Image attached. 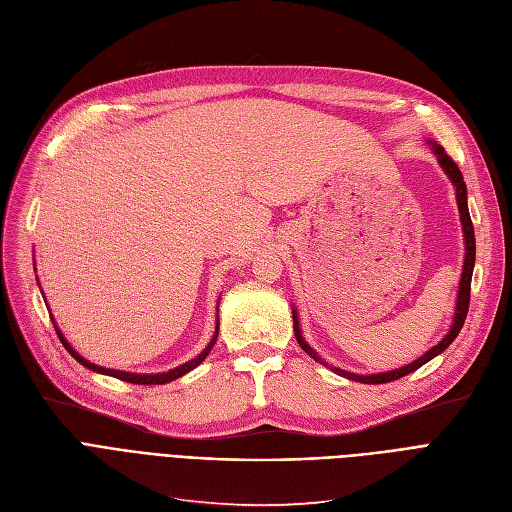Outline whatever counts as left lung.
<instances>
[{
  "instance_id": "left-lung-1",
  "label": "left lung",
  "mask_w": 512,
  "mask_h": 512,
  "mask_svg": "<svg viewBox=\"0 0 512 512\" xmlns=\"http://www.w3.org/2000/svg\"><path fill=\"white\" fill-rule=\"evenodd\" d=\"M432 154L437 156V162L441 164L443 173L449 177L453 189H456V202H458V211H460V221H462V234H464V266H462V278H460V287H458V299H456V312H453V318H451V327L449 331L443 335L441 342L437 346H432L428 352H424L420 358H415L413 363L405 365V367H399V369H392V371H382V373H367V375H361V373H350V371H344L339 367H333L329 365L323 356H320L308 342L306 337L301 335V327H299V316H297V310L293 306V331H295V337H297V344L304 348L306 354H310V358H314L316 363L329 367L333 373L346 377V380H354V382H361V384H386V382H394V380H401V377L413 373L415 369H420L422 365H426L428 361H432L434 356H439L441 352H445L449 348V344L453 342V339L458 337V333L462 331L464 327V320H466V314H468V301H470V280H472V270H475V230H472V221H470V213H468V198H466V183H464V177L460 173L458 164L453 162L447 154L445 149L437 143V141H428Z\"/></svg>"
}]
</instances>
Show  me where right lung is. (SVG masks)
Segmentation results:
<instances>
[{"mask_svg":"<svg viewBox=\"0 0 512 512\" xmlns=\"http://www.w3.org/2000/svg\"><path fill=\"white\" fill-rule=\"evenodd\" d=\"M35 278H37V276H35ZM40 291H42V287H40ZM44 301H46V299H44ZM48 312H50V310H48ZM217 312H219V306H217ZM50 318H52V325H54V329H56V335H59V339L63 342L65 350H67L80 365H84L86 369H90V371H94V373L111 375V377H118V380H122V382H128V384H143V386L168 384V382L177 380V377H181V375L189 373L192 369H196V367L204 361V358L208 356V352L213 350V346H215V342H217V335H219V318H217V327H215V333H213V337H211V342H208L206 348H204L196 358H192V361H187V363H183V365H179V367H175V369H170V371H164V373H130V371H120V369H105V367H101V365H94V363L86 361V358H84L82 354L75 352L73 346L67 342L65 335H63L61 329H59V325H56V320H54L52 314H50Z\"/></svg>","mask_w":512,"mask_h":512,"instance_id":"right-lung-1","label":"right lung"}]
</instances>
